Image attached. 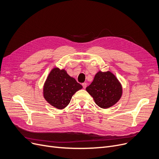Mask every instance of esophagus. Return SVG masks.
Listing matches in <instances>:
<instances>
[{
    "label": "esophagus",
    "mask_w": 159,
    "mask_h": 159,
    "mask_svg": "<svg viewBox=\"0 0 159 159\" xmlns=\"http://www.w3.org/2000/svg\"><path fill=\"white\" fill-rule=\"evenodd\" d=\"M82 86H83V87H84V89H85L86 87H87V83H83L82 84Z\"/></svg>",
    "instance_id": "obj_1"
}]
</instances>
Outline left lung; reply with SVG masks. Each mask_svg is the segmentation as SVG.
I'll use <instances>...</instances> for the list:
<instances>
[{"label": "left lung", "mask_w": 159, "mask_h": 159, "mask_svg": "<svg viewBox=\"0 0 159 159\" xmlns=\"http://www.w3.org/2000/svg\"><path fill=\"white\" fill-rule=\"evenodd\" d=\"M86 90L93 98L96 104L102 109L113 106L122 94V85L110 71L98 72Z\"/></svg>", "instance_id": "8db88e82"}]
</instances>
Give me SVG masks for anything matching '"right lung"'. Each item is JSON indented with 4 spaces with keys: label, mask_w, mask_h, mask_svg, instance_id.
<instances>
[{
    "label": "right lung",
    "mask_w": 159,
    "mask_h": 159,
    "mask_svg": "<svg viewBox=\"0 0 159 159\" xmlns=\"http://www.w3.org/2000/svg\"><path fill=\"white\" fill-rule=\"evenodd\" d=\"M83 87L65 69L54 68L43 87L44 99L53 107L63 109L70 103L72 96Z\"/></svg>",
    "instance_id": "right-lung-1"
}]
</instances>
